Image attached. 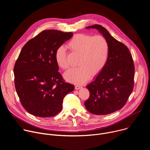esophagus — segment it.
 I'll return each instance as SVG.
<instances>
[{
  "label": "esophagus",
  "instance_id": "esophagus-1",
  "mask_svg": "<svg viewBox=\"0 0 150 150\" xmlns=\"http://www.w3.org/2000/svg\"><path fill=\"white\" fill-rule=\"evenodd\" d=\"M75 90H79V89L82 88V86H81V85H76L75 87Z\"/></svg>",
  "mask_w": 150,
  "mask_h": 150
}]
</instances>
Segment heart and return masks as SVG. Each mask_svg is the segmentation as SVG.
Listing matches in <instances>:
<instances>
[{
	"label": "heart",
	"instance_id": "obj_1",
	"mask_svg": "<svg viewBox=\"0 0 150 150\" xmlns=\"http://www.w3.org/2000/svg\"><path fill=\"white\" fill-rule=\"evenodd\" d=\"M75 54L79 55L78 67L71 69L65 74V78L71 82L82 84L86 82L91 75L98 74L108 62L109 47L107 40L102 35L93 36L87 34L75 35L67 45ZM57 65L66 69L69 67L66 50L60 46L56 51Z\"/></svg>",
	"mask_w": 150,
	"mask_h": 150
}]
</instances>
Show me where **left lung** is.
<instances>
[{
    "label": "left lung",
    "mask_w": 150,
    "mask_h": 150,
    "mask_svg": "<svg viewBox=\"0 0 150 150\" xmlns=\"http://www.w3.org/2000/svg\"><path fill=\"white\" fill-rule=\"evenodd\" d=\"M86 28H96L103 35L108 42L109 52L105 67L87 86L90 97L84 105L92 114H110L123 108L133 90L135 67L132 54L101 25Z\"/></svg>",
    "instance_id": "left-lung-1"
}]
</instances>
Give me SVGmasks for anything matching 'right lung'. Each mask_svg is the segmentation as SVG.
I'll list each match as a JSON object with an SVG mask.
<instances>
[{
  "label": "right lung",
  "mask_w": 150,
  "mask_h": 150,
  "mask_svg": "<svg viewBox=\"0 0 150 150\" xmlns=\"http://www.w3.org/2000/svg\"><path fill=\"white\" fill-rule=\"evenodd\" d=\"M73 35L56 30L41 32L30 40L15 62V86L21 104L37 117L54 116L62 109L63 98L74 90L58 72L57 49Z\"/></svg>",
  "instance_id": "obj_1"
}]
</instances>
